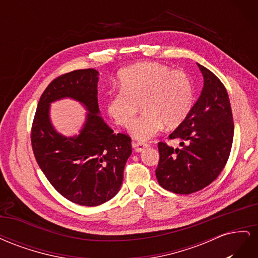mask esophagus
<instances>
[{
	"label": "esophagus",
	"instance_id": "esophagus-1",
	"mask_svg": "<svg viewBox=\"0 0 258 258\" xmlns=\"http://www.w3.org/2000/svg\"><path fill=\"white\" fill-rule=\"evenodd\" d=\"M132 147H134V150L137 153H141L142 151L145 150V148L148 147V144L143 143V142H134L132 143Z\"/></svg>",
	"mask_w": 258,
	"mask_h": 258
}]
</instances>
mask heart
I'll return each mask as SVG.
<instances>
[{
	"mask_svg": "<svg viewBox=\"0 0 258 258\" xmlns=\"http://www.w3.org/2000/svg\"><path fill=\"white\" fill-rule=\"evenodd\" d=\"M118 83L120 90L106 99V112L117 124L127 127L141 103L144 114L129 127L130 135L139 141H148L163 126L176 128L192 107L190 77L158 62H141L121 70Z\"/></svg>",
	"mask_w": 258,
	"mask_h": 258,
	"instance_id": "b5f03b06",
	"label": "heart"
}]
</instances>
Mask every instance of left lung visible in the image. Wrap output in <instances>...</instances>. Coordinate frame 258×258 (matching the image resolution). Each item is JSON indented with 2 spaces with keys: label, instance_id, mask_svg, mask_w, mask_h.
I'll return each instance as SVG.
<instances>
[{
  "label": "left lung",
  "instance_id": "1",
  "mask_svg": "<svg viewBox=\"0 0 258 258\" xmlns=\"http://www.w3.org/2000/svg\"><path fill=\"white\" fill-rule=\"evenodd\" d=\"M204 87L186 119L169 136L181 140L182 148L159 142L156 177L163 188L189 195L212 183L228 160L233 121L228 93L222 82L197 63Z\"/></svg>",
  "mask_w": 258,
  "mask_h": 258
}]
</instances>
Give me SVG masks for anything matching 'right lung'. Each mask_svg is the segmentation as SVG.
I'll list each match as a JSON object with an SVG mask.
<instances>
[{"instance_id": "1", "label": "right lung", "mask_w": 258, "mask_h": 258, "mask_svg": "<svg viewBox=\"0 0 258 258\" xmlns=\"http://www.w3.org/2000/svg\"><path fill=\"white\" fill-rule=\"evenodd\" d=\"M98 82L93 69L53 80L38 101L31 134L35 159L49 183L68 200L86 207L116 196L132 153L131 139L113 134L100 115ZM62 98L77 100L88 111L83 127L72 137L59 134L50 119V104Z\"/></svg>"}]
</instances>
